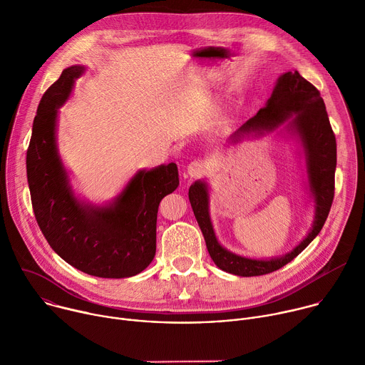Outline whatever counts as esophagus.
<instances>
[{
  "mask_svg": "<svg viewBox=\"0 0 365 365\" xmlns=\"http://www.w3.org/2000/svg\"><path fill=\"white\" fill-rule=\"evenodd\" d=\"M187 176L192 178V179H196V178H202L206 172H207V165L205 162H200V160H196V162H192L189 166H187Z\"/></svg>",
  "mask_w": 365,
  "mask_h": 365,
  "instance_id": "1",
  "label": "esophagus"
}]
</instances>
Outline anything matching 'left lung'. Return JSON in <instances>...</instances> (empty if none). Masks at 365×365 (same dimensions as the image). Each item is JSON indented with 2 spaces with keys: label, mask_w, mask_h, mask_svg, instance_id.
Segmentation results:
<instances>
[{
  "label": "left lung",
  "mask_w": 365,
  "mask_h": 365,
  "mask_svg": "<svg viewBox=\"0 0 365 365\" xmlns=\"http://www.w3.org/2000/svg\"><path fill=\"white\" fill-rule=\"evenodd\" d=\"M279 127L300 147L306 166V186L314 200L315 214L307 235L289 252L272 258H250L235 254L218 241L210 214V187L205 180H196L189 187V200L195 218L203 234L207 252L224 272L241 276H263L290 263L321 232L334 200L336 140L332 131L325 102L319 91L297 71L286 72L277 79L266 107L242 124L230 138L237 144L245 137H262Z\"/></svg>",
  "instance_id": "1"
}]
</instances>
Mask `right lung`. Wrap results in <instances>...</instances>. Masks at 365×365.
<instances>
[{"label":"right lung","mask_w":365,"mask_h":365,"mask_svg":"<svg viewBox=\"0 0 365 365\" xmlns=\"http://www.w3.org/2000/svg\"><path fill=\"white\" fill-rule=\"evenodd\" d=\"M85 69L66 68L38 103L27 150L33 211L48 245L68 264L96 277H131L153 262L159 203L179 186V172L175 163L138 170L103 205L75 193L58 148V120Z\"/></svg>","instance_id":"obj_1"}]
</instances>
